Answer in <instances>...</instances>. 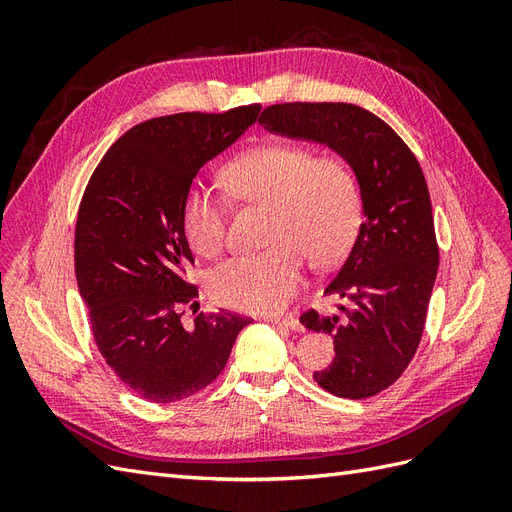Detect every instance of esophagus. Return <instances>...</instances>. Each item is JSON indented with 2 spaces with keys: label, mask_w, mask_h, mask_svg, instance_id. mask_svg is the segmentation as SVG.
Masks as SVG:
<instances>
[{
  "label": "esophagus",
  "mask_w": 512,
  "mask_h": 512,
  "mask_svg": "<svg viewBox=\"0 0 512 512\" xmlns=\"http://www.w3.org/2000/svg\"><path fill=\"white\" fill-rule=\"evenodd\" d=\"M267 322L275 324V327H286L290 331H303L301 322L297 318H292V316H269Z\"/></svg>",
  "instance_id": "34e87169"
}]
</instances>
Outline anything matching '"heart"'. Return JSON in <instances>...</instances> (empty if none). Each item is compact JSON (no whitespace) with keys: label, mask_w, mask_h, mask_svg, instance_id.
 <instances>
[{"label":"heart","mask_w":512,"mask_h":512,"mask_svg":"<svg viewBox=\"0 0 512 512\" xmlns=\"http://www.w3.org/2000/svg\"><path fill=\"white\" fill-rule=\"evenodd\" d=\"M235 198L267 205L269 250L230 258L211 273L213 299L237 312L267 314L299 292L305 257L331 267L356 235L361 215L359 185L350 168L331 156H314L301 145H262L226 168ZM181 224L192 250L215 258L224 247V203L203 185L183 200Z\"/></svg>","instance_id":"b5f03b06"}]
</instances>
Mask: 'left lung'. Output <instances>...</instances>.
Wrapping results in <instances>:
<instances>
[{
  "label": "left lung",
  "mask_w": 512,
  "mask_h": 512,
  "mask_svg": "<svg viewBox=\"0 0 512 512\" xmlns=\"http://www.w3.org/2000/svg\"><path fill=\"white\" fill-rule=\"evenodd\" d=\"M265 130L327 145L356 177L363 224L324 294L352 303L346 320L305 312L301 324L333 337L335 359L316 382L337 397L365 399L391 386L421 342L438 245L431 200L414 153L391 126L344 102L273 104Z\"/></svg>",
  "instance_id": "8db88e82"
}]
</instances>
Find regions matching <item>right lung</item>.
I'll list each match as a JSON object with an SVG mask.
<instances>
[{
	"label": "right lung",
	"instance_id": "right-lung-1",
	"mask_svg": "<svg viewBox=\"0 0 512 512\" xmlns=\"http://www.w3.org/2000/svg\"><path fill=\"white\" fill-rule=\"evenodd\" d=\"M260 106L177 113L130 128L91 175L74 235V271L96 344L130 389L170 404L205 389L250 324L237 314L179 307L198 297L181 211L196 173L252 126Z\"/></svg>",
	"mask_w": 512,
	"mask_h": 512
}]
</instances>
